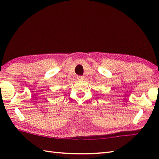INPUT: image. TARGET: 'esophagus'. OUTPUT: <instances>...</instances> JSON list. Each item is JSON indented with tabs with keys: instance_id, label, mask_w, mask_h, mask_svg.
<instances>
[{
	"instance_id": "obj_1",
	"label": "esophagus",
	"mask_w": 159,
	"mask_h": 159,
	"mask_svg": "<svg viewBox=\"0 0 159 159\" xmlns=\"http://www.w3.org/2000/svg\"><path fill=\"white\" fill-rule=\"evenodd\" d=\"M77 79H78V80H84V76L78 75V76H77Z\"/></svg>"
}]
</instances>
